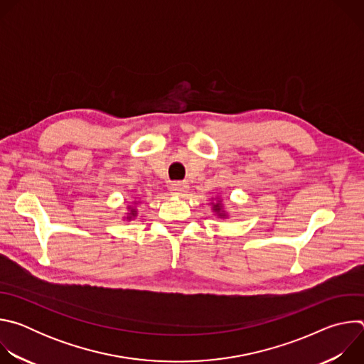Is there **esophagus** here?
Here are the masks:
<instances>
[{
    "instance_id": "esophagus-1",
    "label": "esophagus",
    "mask_w": 364,
    "mask_h": 364,
    "mask_svg": "<svg viewBox=\"0 0 364 364\" xmlns=\"http://www.w3.org/2000/svg\"><path fill=\"white\" fill-rule=\"evenodd\" d=\"M187 191H188V184H187V183L178 181V183H173V184L170 186V193H171L173 196L181 197V196H184Z\"/></svg>"
}]
</instances>
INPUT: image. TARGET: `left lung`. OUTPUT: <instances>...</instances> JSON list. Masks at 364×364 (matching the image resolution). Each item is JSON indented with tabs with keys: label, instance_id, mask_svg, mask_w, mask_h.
<instances>
[{
	"label": "left lung",
	"instance_id": "obj_1",
	"mask_svg": "<svg viewBox=\"0 0 364 364\" xmlns=\"http://www.w3.org/2000/svg\"><path fill=\"white\" fill-rule=\"evenodd\" d=\"M212 204V210L218 215V218H220V219H226L229 215H228V212L225 210V205H223V203H222V198L220 197H218L215 201H212L210 203Z\"/></svg>",
	"mask_w": 364,
	"mask_h": 364
}]
</instances>
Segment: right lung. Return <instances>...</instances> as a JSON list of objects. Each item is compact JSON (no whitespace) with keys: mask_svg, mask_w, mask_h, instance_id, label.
<instances>
[{"mask_svg":"<svg viewBox=\"0 0 364 364\" xmlns=\"http://www.w3.org/2000/svg\"><path fill=\"white\" fill-rule=\"evenodd\" d=\"M141 201H134V203H131L129 205H128V213H127V218H124V219H127V220H132V219H135L136 218V215H138V212H136V205L139 204Z\"/></svg>","mask_w":364,"mask_h":364,"instance_id":"add662e5","label":"right lung"}]
</instances>
